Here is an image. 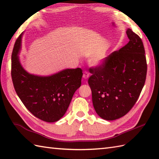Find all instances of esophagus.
<instances>
[{
    "label": "esophagus",
    "instance_id": "obj_1",
    "mask_svg": "<svg viewBox=\"0 0 159 159\" xmlns=\"http://www.w3.org/2000/svg\"><path fill=\"white\" fill-rule=\"evenodd\" d=\"M89 76V73L87 72V71H85V72H83V77L84 79H87Z\"/></svg>",
    "mask_w": 159,
    "mask_h": 159
}]
</instances>
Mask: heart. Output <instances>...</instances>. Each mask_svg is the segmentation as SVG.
I'll return each instance as SVG.
<instances>
[{"label":"heart","mask_w":159,"mask_h":159,"mask_svg":"<svg viewBox=\"0 0 159 159\" xmlns=\"http://www.w3.org/2000/svg\"><path fill=\"white\" fill-rule=\"evenodd\" d=\"M104 60V56L100 55L98 57H95L91 60V63H92L94 66H100L101 64H102Z\"/></svg>","instance_id":"b5f03b06"}]
</instances>
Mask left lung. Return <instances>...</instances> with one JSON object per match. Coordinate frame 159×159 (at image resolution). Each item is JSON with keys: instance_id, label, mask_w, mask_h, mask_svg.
<instances>
[{"instance_id": "obj_1", "label": "left lung", "mask_w": 159, "mask_h": 159, "mask_svg": "<svg viewBox=\"0 0 159 159\" xmlns=\"http://www.w3.org/2000/svg\"><path fill=\"white\" fill-rule=\"evenodd\" d=\"M129 42L106 57L101 65L89 68L88 83L96 113L106 120H115L129 112L139 97L147 74L142 40L130 29Z\"/></svg>"}]
</instances>
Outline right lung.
<instances>
[{
  "label": "right lung",
  "instance_id": "1",
  "mask_svg": "<svg viewBox=\"0 0 159 159\" xmlns=\"http://www.w3.org/2000/svg\"><path fill=\"white\" fill-rule=\"evenodd\" d=\"M23 33L16 39L11 55L13 87L24 105L39 120L55 122L68 108L74 92L81 85L82 70L66 69L48 76L28 73L20 63Z\"/></svg>",
  "mask_w": 159,
  "mask_h": 159
}]
</instances>
